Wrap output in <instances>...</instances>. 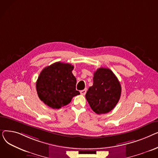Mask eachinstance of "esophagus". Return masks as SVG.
<instances>
[{
    "label": "esophagus",
    "mask_w": 158,
    "mask_h": 158,
    "mask_svg": "<svg viewBox=\"0 0 158 158\" xmlns=\"http://www.w3.org/2000/svg\"><path fill=\"white\" fill-rule=\"evenodd\" d=\"M80 93H81V95H85L86 94V89H82V90L80 91Z\"/></svg>",
    "instance_id": "obj_1"
}]
</instances>
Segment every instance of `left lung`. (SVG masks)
I'll use <instances>...</instances> for the list:
<instances>
[{"mask_svg":"<svg viewBox=\"0 0 158 158\" xmlns=\"http://www.w3.org/2000/svg\"><path fill=\"white\" fill-rule=\"evenodd\" d=\"M122 92L120 82L109 69L99 68L94 74V84L88 88L86 98L97 114L111 111L118 102Z\"/></svg>","mask_w":158,"mask_h":158,"instance_id":"8db88e82","label":"left lung"}]
</instances>
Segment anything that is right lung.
Masks as SVG:
<instances>
[{"mask_svg":"<svg viewBox=\"0 0 158 158\" xmlns=\"http://www.w3.org/2000/svg\"><path fill=\"white\" fill-rule=\"evenodd\" d=\"M73 66L56 62L41 72L36 88L41 101L53 109H60L69 104L74 96L79 95L76 90V78L72 73Z\"/></svg>","mask_w":158,"mask_h":158,"instance_id":"add662e5","label":"right lung"}]
</instances>
